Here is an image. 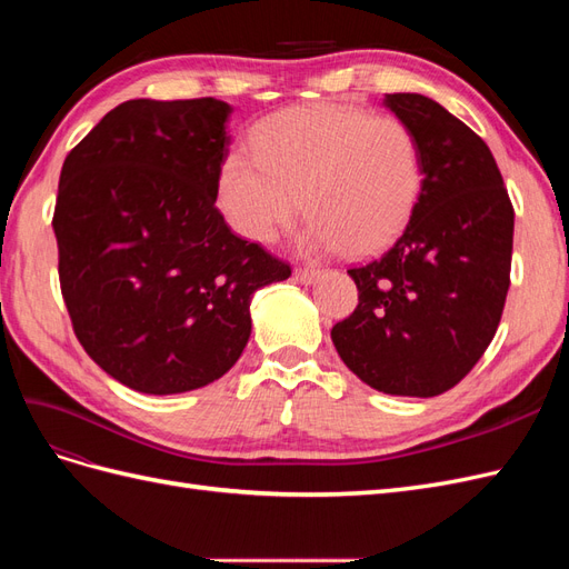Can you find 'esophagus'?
Masks as SVG:
<instances>
[{
    "instance_id": "1",
    "label": "esophagus",
    "mask_w": 569,
    "mask_h": 569,
    "mask_svg": "<svg viewBox=\"0 0 569 569\" xmlns=\"http://www.w3.org/2000/svg\"><path fill=\"white\" fill-rule=\"evenodd\" d=\"M295 278L301 284H311V282H316L320 278V270L318 268H297L295 270Z\"/></svg>"
}]
</instances>
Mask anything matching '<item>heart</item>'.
<instances>
[{"instance_id": "heart-1", "label": "heart", "mask_w": 569, "mask_h": 569, "mask_svg": "<svg viewBox=\"0 0 569 569\" xmlns=\"http://www.w3.org/2000/svg\"><path fill=\"white\" fill-rule=\"evenodd\" d=\"M251 153L220 166L216 203L249 242L268 244L301 213L306 247L370 256L403 232L425 184L418 134L351 107H291L251 132Z\"/></svg>"}]
</instances>
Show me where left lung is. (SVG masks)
Returning a JSON list of instances; mask_svg holds the SVG:
<instances>
[{
  "label": "left lung",
  "instance_id": "left-lung-1",
  "mask_svg": "<svg viewBox=\"0 0 569 569\" xmlns=\"http://www.w3.org/2000/svg\"><path fill=\"white\" fill-rule=\"evenodd\" d=\"M385 107L418 134L425 184L403 234L351 268L356 311L335 349L366 385L429 399L456 387L491 343L510 287L515 211L489 147L435 99Z\"/></svg>",
  "mask_w": 569,
  "mask_h": 569
}]
</instances>
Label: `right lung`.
Listing matches in <instances>:
<instances>
[{"label":"right lung","mask_w":569,"mask_h":569,"mask_svg":"<svg viewBox=\"0 0 569 569\" xmlns=\"http://www.w3.org/2000/svg\"><path fill=\"white\" fill-rule=\"evenodd\" d=\"M226 101L130 99L68 153L54 209L61 295L82 349L113 380L166 396L242 356L256 289L291 268L216 209Z\"/></svg>","instance_id":"obj_1"}]
</instances>
